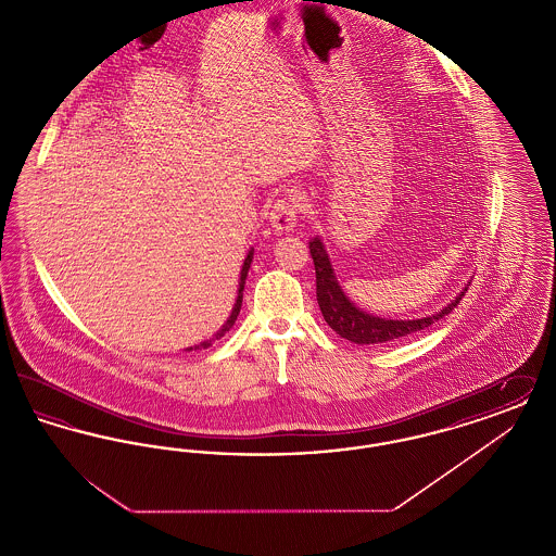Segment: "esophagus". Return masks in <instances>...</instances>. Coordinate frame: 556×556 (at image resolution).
Segmentation results:
<instances>
[{
  "label": "esophagus",
  "instance_id": "1",
  "mask_svg": "<svg viewBox=\"0 0 556 556\" xmlns=\"http://www.w3.org/2000/svg\"><path fill=\"white\" fill-rule=\"evenodd\" d=\"M268 223L279 233L293 231V227L298 225V206L291 202V198H281L270 206Z\"/></svg>",
  "mask_w": 556,
  "mask_h": 556
}]
</instances>
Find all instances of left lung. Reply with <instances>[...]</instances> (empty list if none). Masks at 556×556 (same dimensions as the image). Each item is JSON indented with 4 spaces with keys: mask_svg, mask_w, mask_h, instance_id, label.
Instances as JSON below:
<instances>
[{
    "mask_svg": "<svg viewBox=\"0 0 556 556\" xmlns=\"http://www.w3.org/2000/svg\"><path fill=\"white\" fill-rule=\"evenodd\" d=\"M311 256L315 263L317 270V300L318 308L323 313L325 323L348 342L352 344H390L402 340L406 336H413L415 331H421L425 327L438 323L440 318L446 317L456 308V304L460 302V298L465 295L467 286L458 291V295L454 300H450L448 304L429 315L421 318H381L377 315H369L363 308H358L342 290L336 270L331 265V258L325 250L323 239L313 238L311 241Z\"/></svg>",
    "mask_w": 556,
    "mask_h": 556,
    "instance_id": "8db88e82",
    "label": "left lung"
}]
</instances>
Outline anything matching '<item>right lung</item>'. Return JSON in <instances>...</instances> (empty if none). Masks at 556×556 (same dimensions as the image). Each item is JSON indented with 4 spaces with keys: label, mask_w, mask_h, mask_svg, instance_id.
<instances>
[{
    "label": "right lung",
    "mask_w": 556,
    "mask_h": 556,
    "mask_svg": "<svg viewBox=\"0 0 556 556\" xmlns=\"http://www.w3.org/2000/svg\"><path fill=\"white\" fill-rule=\"evenodd\" d=\"M252 258H254V248H250L248 250V256L243 258V265H241V273H239V288H238V298H236V304H233V311H231V315L229 318L225 320V325L212 336L211 340H204V342H200L198 345H191V348H186V352H191V350H206V348H211L216 340H220L233 325H236V320H238L239 311H241V300H243V286H245V277H248V270H250V265H252Z\"/></svg>",
    "instance_id": "1"
}]
</instances>
